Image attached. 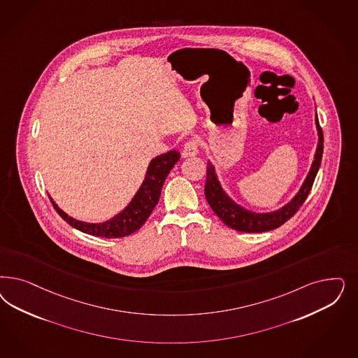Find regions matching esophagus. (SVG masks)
I'll use <instances>...</instances> for the list:
<instances>
[{
  "instance_id": "1",
  "label": "esophagus",
  "mask_w": 358,
  "mask_h": 358,
  "mask_svg": "<svg viewBox=\"0 0 358 358\" xmlns=\"http://www.w3.org/2000/svg\"><path fill=\"white\" fill-rule=\"evenodd\" d=\"M199 152V141L197 139H189L185 143V148H183V152L182 155L187 158V157H194Z\"/></svg>"
}]
</instances>
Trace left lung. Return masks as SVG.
<instances>
[{
  "mask_svg": "<svg viewBox=\"0 0 358 358\" xmlns=\"http://www.w3.org/2000/svg\"><path fill=\"white\" fill-rule=\"evenodd\" d=\"M316 127L319 131V145H317L315 161L312 163L310 173L307 175L296 196L294 197L287 206L271 213H253L237 206L234 201H231L220 187L217 176L215 173V167L210 163H208L204 194H206L208 204L225 225H228L234 231H245V233L273 231L279 228L280 225H283L287 220L291 219L298 212V209L303 206V203L306 201V199L311 191L312 185L315 182L316 173L319 171L322 158H323V130L319 124L317 117H316Z\"/></svg>",
  "mask_w": 358,
  "mask_h": 358,
  "instance_id": "obj_1",
  "label": "left lung"
}]
</instances>
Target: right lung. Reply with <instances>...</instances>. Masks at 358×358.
<instances>
[{
	"instance_id": "1",
	"label": "right lung",
	"mask_w": 358,
	"mask_h": 358,
	"mask_svg": "<svg viewBox=\"0 0 358 358\" xmlns=\"http://www.w3.org/2000/svg\"><path fill=\"white\" fill-rule=\"evenodd\" d=\"M179 159H180V154L176 150L169 151L166 154H162L159 157L154 158L148 169L145 182L141 185L137 195L131 200V203L115 217L103 224H87V222L72 219L54 203L51 197L50 200L55 208V210L58 212L59 216L78 231L92 234L96 237H104V238L125 237L138 231L139 228L146 222V220L149 219L152 209L159 201L162 187L167 175Z\"/></svg>"
}]
</instances>
